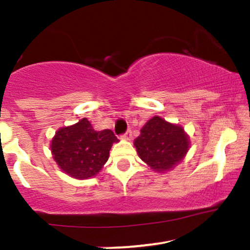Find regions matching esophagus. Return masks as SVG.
I'll return each mask as SVG.
<instances>
[{"mask_svg":"<svg viewBox=\"0 0 250 250\" xmlns=\"http://www.w3.org/2000/svg\"><path fill=\"white\" fill-rule=\"evenodd\" d=\"M122 139L128 140V141H129V140H131V131H130V130L125 131V133L122 135Z\"/></svg>","mask_w":250,"mask_h":250,"instance_id":"34e87169","label":"esophagus"}]
</instances>
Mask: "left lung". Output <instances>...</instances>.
I'll return each mask as SVG.
<instances>
[{"instance_id":"obj_1","label":"left lung","mask_w":250,"mask_h":250,"mask_svg":"<svg viewBox=\"0 0 250 250\" xmlns=\"http://www.w3.org/2000/svg\"><path fill=\"white\" fill-rule=\"evenodd\" d=\"M134 146L140 159L150 169L166 173L185 159L190 147V140L180 125L154 116L143 125Z\"/></svg>"}]
</instances>
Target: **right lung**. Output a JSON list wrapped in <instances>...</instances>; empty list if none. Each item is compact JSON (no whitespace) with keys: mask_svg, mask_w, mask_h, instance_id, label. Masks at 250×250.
Listing matches in <instances>:
<instances>
[{"mask_svg":"<svg viewBox=\"0 0 250 250\" xmlns=\"http://www.w3.org/2000/svg\"><path fill=\"white\" fill-rule=\"evenodd\" d=\"M119 142L109 129L95 130L88 119L55 133L50 150L60 169L77 180L96 176L109 159L113 143Z\"/></svg>","mask_w":250,"mask_h":250,"instance_id":"add662e5","label":"right lung"}]
</instances>
